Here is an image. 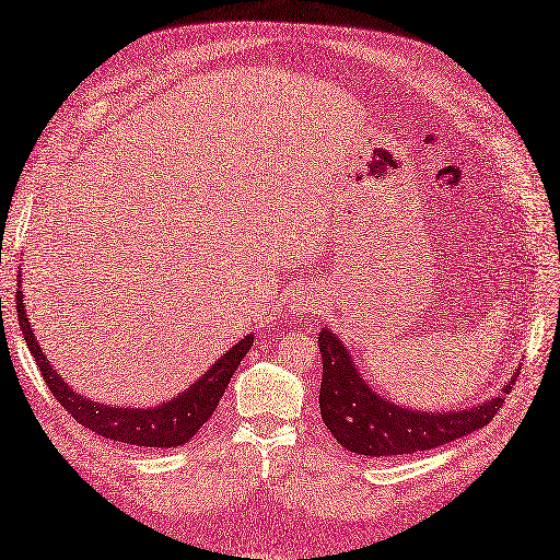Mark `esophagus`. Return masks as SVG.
<instances>
[{
	"instance_id": "34e87169",
	"label": "esophagus",
	"mask_w": 560,
	"mask_h": 560,
	"mask_svg": "<svg viewBox=\"0 0 560 560\" xmlns=\"http://www.w3.org/2000/svg\"><path fill=\"white\" fill-rule=\"evenodd\" d=\"M320 294H317V290H301L296 292L294 296V308L301 311V313H308V311H315L317 306H320Z\"/></svg>"
}]
</instances>
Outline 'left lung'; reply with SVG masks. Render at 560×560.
<instances>
[{
    "mask_svg": "<svg viewBox=\"0 0 560 560\" xmlns=\"http://www.w3.org/2000/svg\"><path fill=\"white\" fill-rule=\"evenodd\" d=\"M323 355L320 382V415L325 427L337 438L339 445L362 457L412 455L457 438L474 433L490 424L500 410L504 396L516 384V374L502 388L500 396L468 410L455 412H419L410 407L388 402L376 393L353 365L349 349L335 331L323 327L317 335Z\"/></svg>",
    "mask_w": 560,
    "mask_h": 560,
    "instance_id": "obj_1",
    "label": "left lung"
}]
</instances>
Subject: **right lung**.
Listing matches in <instances>:
<instances>
[{"label": "right lung", "mask_w": 560, "mask_h": 560, "mask_svg": "<svg viewBox=\"0 0 560 560\" xmlns=\"http://www.w3.org/2000/svg\"><path fill=\"white\" fill-rule=\"evenodd\" d=\"M16 308L27 349L33 353L44 382H47L49 390L54 393V398L66 407L74 417V421H80V424L92 433L110 438L115 443L141 447H176L188 443L190 438L200 431L205 421L214 415L221 396L225 388H229L233 372L237 370V365L243 362V358L254 343V335L240 339L231 351H225L198 382L188 386L184 393H178L174 400H167L158 407H113L108 402H94L86 396H80V393L72 390V386L60 380V374L51 368V362L44 355L33 327H30V317L25 313L21 292V276L16 290Z\"/></svg>", "instance_id": "obj_1"}]
</instances>
